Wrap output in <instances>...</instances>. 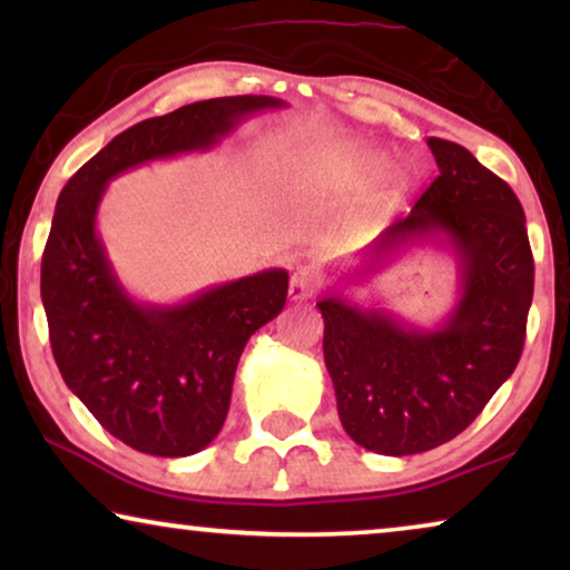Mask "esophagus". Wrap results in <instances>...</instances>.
Returning <instances> with one entry per match:
<instances>
[{"label": "esophagus", "mask_w": 570, "mask_h": 570, "mask_svg": "<svg viewBox=\"0 0 570 570\" xmlns=\"http://www.w3.org/2000/svg\"><path fill=\"white\" fill-rule=\"evenodd\" d=\"M316 287H318V277H316L314 269L298 267L293 272V277H291V298L293 301L311 298V295L316 293Z\"/></svg>", "instance_id": "34e87169"}]
</instances>
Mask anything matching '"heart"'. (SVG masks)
Masks as SVG:
<instances>
[{
    "instance_id": "obj_1",
    "label": "heart",
    "mask_w": 570,
    "mask_h": 570,
    "mask_svg": "<svg viewBox=\"0 0 570 570\" xmlns=\"http://www.w3.org/2000/svg\"><path fill=\"white\" fill-rule=\"evenodd\" d=\"M386 155L376 150L371 145H337L330 147V150L314 155V170L318 178H324L330 186H337V189H353V186H361L368 181L371 176H376L381 166H384ZM407 184V176L402 170H394L389 174L384 191H381L379 202H392L396 194L404 189Z\"/></svg>"
}]
</instances>
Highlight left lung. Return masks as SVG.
<instances>
[{
	"instance_id": "left-lung-1",
	"label": "left lung",
	"mask_w": 570,
	"mask_h": 570,
	"mask_svg": "<svg viewBox=\"0 0 570 570\" xmlns=\"http://www.w3.org/2000/svg\"><path fill=\"white\" fill-rule=\"evenodd\" d=\"M428 147L439 176L381 233L371 267L410 240L446 236L462 272L451 316L439 330H415L340 295L316 303L342 428L386 456L431 451L480 415L517 368L534 293L524 209L511 186L462 145L431 137Z\"/></svg>"
}]
</instances>
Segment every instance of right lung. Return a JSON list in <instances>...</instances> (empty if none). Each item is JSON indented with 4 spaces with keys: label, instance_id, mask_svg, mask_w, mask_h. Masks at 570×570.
<instances>
[{
    "label": "right lung",
    "instance_id": "1",
    "mask_svg": "<svg viewBox=\"0 0 570 570\" xmlns=\"http://www.w3.org/2000/svg\"><path fill=\"white\" fill-rule=\"evenodd\" d=\"M285 106L209 98L116 135L69 178L41 262V298L61 379L114 439L153 456H189L220 433L252 334L285 306L287 272L267 269L178 306L131 301L96 233L106 184L147 160L207 150L240 119Z\"/></svg>",
    "mask_w": 570,
    "mask_h": 570
}]
</instances>
